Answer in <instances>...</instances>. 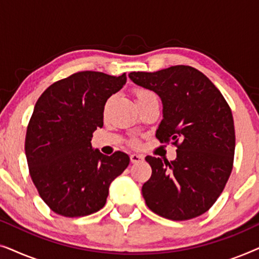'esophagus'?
<instances>
[{
	"instance_id": "1",
	"label": "esophagus",
	"mask_w": 259,
	"mask_h": 259,
	"mask_svg": "<svg viewBox=\"0 0 259 259\" xmlns=\"http://www.w3.org/2000/svg\"><path fill=\"white\" fill-rule=\"evenodd\" d=\"M131 161L133 162V164H136V162H140L144 160V155L143 154H138V153H133L131 154Z\"/></svg>"
}]
</instances>
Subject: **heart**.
I'll list each match as a JSON object with an SVG mask.
<instances>
[{
  "label": "heart",
  "mask_w": 259,
  "mask_h": 259,
  "mask_svg": "<svg viewBox=\"0 0 259 259\" xmlns=\"http://www.w3.org/2000/svg\"><path fill=\"white\" fill-rule=\"evenodd\" d=\"M152 95H154L152 92L150 91H145V90H138L136 91V101H140V100H144V99L146 98H150ZM137 141L133 140V144H136Z\"/></svg>",
  "instance_id": "heart-1"
}]
</instances>
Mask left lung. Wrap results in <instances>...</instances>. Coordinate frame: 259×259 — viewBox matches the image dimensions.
Listing matches in <instances>:
<instances>
[{
  "mask_svg": "<svg viewBox=\"0 0 259 259\" xmlns=\"http://www.w3.org/2000/svg\"><path fill=\"white\" fill-rule=\"evenodd\" d=\"M128 76L160 97L162 120L155 137L177 146L172 161L145 158L152 167L141 189L146 205L171 221L205 213L232 171L236 136L231 108L210 79L193 67L172 66Z\"/></svg>",
  "mask_w": 259,
  "mask_h": 259,
  "instance_id": "8db88e82",
  "label": "left lung"
}]
</instances>
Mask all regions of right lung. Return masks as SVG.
I'll return each mask as SVG.
<instances>
[{
  "instance_id": "obj_1",
  "label": "right lung",
  "mask_w": 259,
  "mask_h": 259,
  "mask_svg": "<svg viewBox=\"0 0 259 259\" xmlns=\"http://www.w3.org/2000/svg\"><path fill=\"white\" fill-rule=\"evenodd\" d=\"M126 80V73L77 72L51 84L35 104L24 150L31 180L55 213L74 218L99 211L111 183L128 166L123 152L108 157L91 144L104 126L106 101Z\"/></svg>"
}]
</instances>
